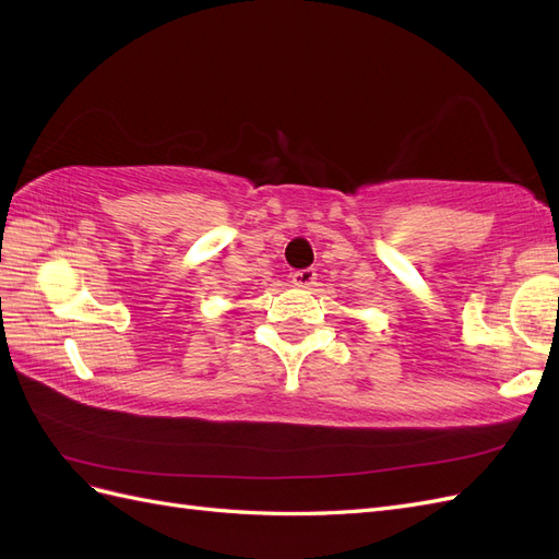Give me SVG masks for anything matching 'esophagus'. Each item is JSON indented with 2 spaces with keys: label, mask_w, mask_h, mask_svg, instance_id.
<instances>
[{
  "label": "esophagus",
  "mask_w": 559,
  "mask_h": 559,
  "mask_svg": "<svg viewBox=\"0 0 559 559\" xmlns=\"http://www.w3.org/2000/svg\"><path fill=\"white\" fill-rule=\"evenodd\" d=\"M292 282L300 289H310V286L317 284V270L314 267H306V270H296L292 275Z\"/></svg>",
  "instance_id": "34e87169"
}]
</instances>
